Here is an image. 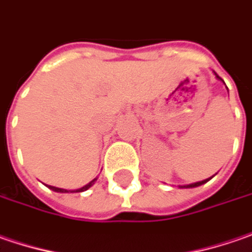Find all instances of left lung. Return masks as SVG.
I'll return each mask as SVG.
<instances>
[{
	"label": "left lung",
	"instance_id": "1",
	"mask_svg": "<svg viewBox=\"0 0 252 252\" xmlns=\"http://www.w3.org/2000/svg\"><path fill=\"white\" fill-rule=\"evenodd\" d=\"M214 74H216V73H214ZM216 77H217L219 80H221V79H220V77H219L217 74H216ZM209 181H210V179H206V181L196 182V183H190V185H185V186H179V188H182V189H183V188H197V186H200V185H203V183H206V182H209Z\"/></svg>",
	"mask_w": 252,
	"mask_h": 252
}]
</instances>
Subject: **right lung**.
I'll return each mask as SVG.
<instances>
[{"instance_id": "right-lung-1", "label": "right lung", "mask_w": 252, "mask_h": 252, "mask_svg": "<svg viewBox=\"0 0 252 252\" xmlns=\"http://www.w3.org/2000/svg\"><path fill=\"white\" fill-rule=\"evenodd\" d=\"M95 181H97V178H95V179H93V181L90 182V183H87L86 186H83V188H80V189H76V190H66V189H61V188H55V186H48V188H49V189H52V190H53V191H58V193H69V191H70V193H74V191H76V193H79V191L87 190V189H89L90 186H93L94 182H95Z\"/></svg>"}]
</instances>
